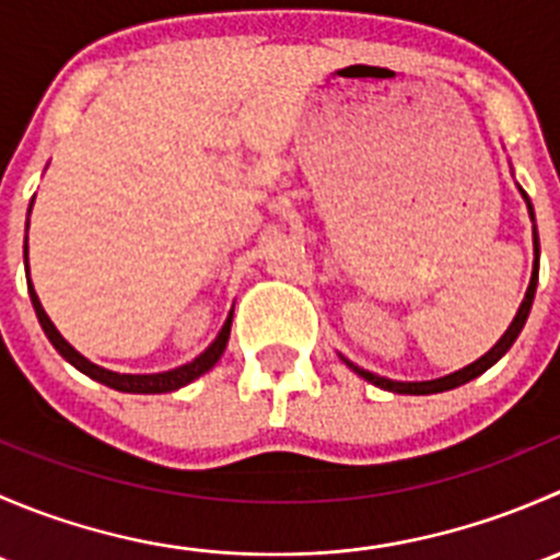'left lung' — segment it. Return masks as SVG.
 Returning a JSON list of instances; mask_svg holds the SVG:
<instances>
[{"mask_svg": "<svg viewBox=\"0 0 560 560\" xmlns=\"http://www.w3.org/2000/svg\"><path fill=\"white\" fill-rule=\"evenodd\" d=\"M521 191H523V189H521ZM523 197H525V202H528V213H530V219H534V208H530V200H528V195H525V191H523ZM534 246H536L534 273H530V284H528V290H525V298H523L521 308H517L515 319H512V325L506 327V332H504V336L499 338V343H495V347L490 349L488 354H482V358H479L477 363L466 365V369L455 371V374L444 376V380H431V382H393V380H385V376H376V374H371V371H363V369H358V365H354V363H349V360H343V363H347L349 369L354 371V374H360V376H363V380H369L371 385H376V387H382V389H389V393H404V395H431V393H444V389L460 387V385H466V382L477 380L479 374H485V371H488L490 365H493V363H499V360L504 358V354H506V349H510L512 343H515V338L521 336V330H523L525 319H528L530 303H534L536 281H539V241H536V228H534Z\"/></svg>", "mask_w": 560, "mask_h": 560, "instance_id": "1", "label": "left lung"}]
</instances>
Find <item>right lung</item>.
I'll return each instance as SVG.
<instances>
[{"instance_id":"right-lung-1","label":"right lung","mask_w":560,"mask_h":560,"mask_svg":"<svg viewBox=\"0 0 560 560\" xmlns=\"http://www.w3.org/2000/svg\"><path fill=\"white\" fill-rule=\"evenodd\" d=\"M26 228H30V222H26ZM24 259H26V246H24ZM26 284H30V298H32V306H35L39 325H43L45 336H48V341L54 343L56 352H59L61 358L67 360V363L75 365L78 371H83V374L92 376V380H97V382H103V385H107V387L118 389V393H173V389L189 385V382H195L197 376L206 374L208 369H213V365H217V360L222 358L224 347H228L230 325H233V314L228 316L224 327L219 330L217 341H213L211 347H208L206 352L200 354V358L191 360V363L180 365V369L165 371V374H116V371H107V369H100V365H94L92 360L83 358L81 352H75V349H72L70 343L61 338V332L56 330L54 322L48 319L45 308L39 306V298H37L35 287H32V281H30V265H26Z\"/></svg>"}]
</instances>
